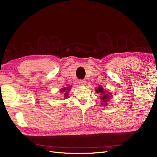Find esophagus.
<instances>
[{
	"label": "esophagus",
	"instance_id": "esophagus-1",
	"mask_svg": "<svg viewBox=\"0 0 157 157\" xmlns=\"http://www.w3.org/2000/svg\"><path fill=\"white\" fill-rule=\"evenodd\" d=\"M78 83H79L80 85H82V86H84L85 84H86V80L80 79V80H78Z\"/></svg>",
	"mask_w": 157,
	"mask_h": 157
}]
</instances>
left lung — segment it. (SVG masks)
Here are the masks:
<instances>
[{
  "label": "left lung",
  "mask_w": 157,
  "mask_h": 157,
  "mask_svg": "<svg viewBox=\"0 0 157 157\" xmlns=\"http://www.w3.org/2000/svg\"><path fill=\"white\" fill-rule=\"evenodd\" d=\"M96 92L97 94H100V98L101 99V102L104 104H102V105H107L108 99H110L111 94L109 92H106L105 90H103L102 86H99L98 88H96Z\"/></svg>",
  "instance_id": "8db88e82"
}]
</instances>
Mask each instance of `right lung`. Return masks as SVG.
Listing matches in <instances>:
<instances>
[{"mask_svg":"<svg viewBox=\"0 0 157 157\" xmlns=\"http://www.w3.org/2000/svg\"><path fill=\"white\" fill-rule=\"evenodd\" d=\"M71 87H70V86L65 87V88H62V89L61 90V93H64V97H65V98H68V93H69V92Z\"/></svg>","mask_w":157,"mask_h":157,"instance_id":"right-lung-1","label":"right lung"}]
</instances>
